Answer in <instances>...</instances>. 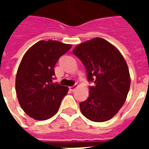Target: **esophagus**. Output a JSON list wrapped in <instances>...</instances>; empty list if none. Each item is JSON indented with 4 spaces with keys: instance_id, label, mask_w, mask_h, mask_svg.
I'll use <instances>...</instances> for the list:
<instances>
[{
    "instance_id": "esophagus-1",
    "label": "esophagus",
    "mask_w": 149,
    "mask_h": 149,
    "mask_svg": "<svg viewBox=\"0 0 149 149\" xmlns=\"http://www.w3.org/2000/svg\"><path fill=\"white\" fill-rule=\"evenodd\" d=\"M77 88V85H73V86H71V87H69V90L71 91V92H73V91H75V89Z\"/></svg>"
}]
</instances>
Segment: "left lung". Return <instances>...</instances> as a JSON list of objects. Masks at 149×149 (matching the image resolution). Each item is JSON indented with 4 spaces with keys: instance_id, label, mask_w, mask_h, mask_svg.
<instances>
[{
    "instance_id": "1",
    "label": "left lung",
    "mask_w": 149,
    "mask_h": 149,
    "mask_svg": "<svg viewBox=\"0 0 149 149\" xmlns=\"http://www.w3.org/2000/svg\"><path fill=\"white\" fill-rule=\"evenodd\" d=\"M86 69L89 95L80 103L82 114L92 121L112 118L123 106L130 88L128 65L117 49L97 37L80 44L73 49Z\"/></svg>"
}]
</instances>
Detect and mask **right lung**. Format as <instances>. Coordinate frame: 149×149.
Wrapping results in <instances>:
<instances>
[{"label": "right lung", "instance_id": "right-lung-1", "mask_svg": "<svg viewBox=\"0 0 149 149\" xmlns=\"http://www.w3.org/2000/svg\"><path fill=\"white\" fill-rule=\"evenodd\" d=\"M72 45L57 40H40L24 54L16 77V91L22 109L32 118L45 120L59 109L68 87L52 83L59 58Z\"/></svg>", "mask_w": 149, "mask_h": 149}]
</instances>
